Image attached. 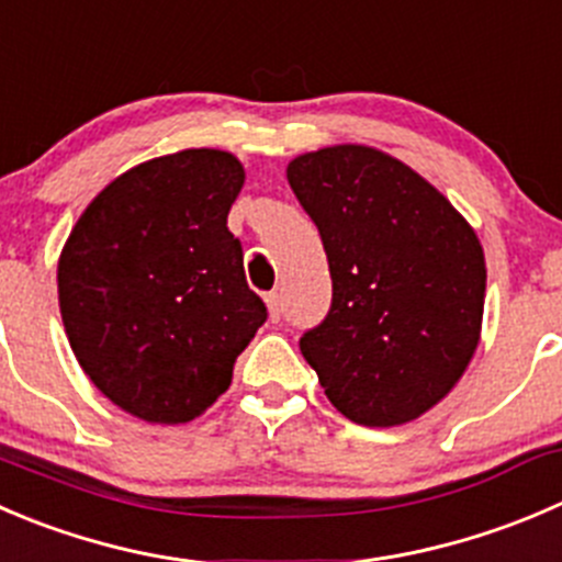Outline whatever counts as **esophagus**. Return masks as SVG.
<instances>
[{
  "label": "esophagus",
  "instance_id": "obj_1",
  "mask_svg": "<svg viewBox=\"0 0 562 562\" xmlns=\"http://www.w3.org/2000/svg\"><path fill=\"white\" fill-rule=\"evenodd\" d=\"M266 304H269L271 321H280V315H282V296H280V293H277V291L266 293Z\"/></svg>",
  "mask_w": 562,
  "mask_h": 562
}]
</instances>
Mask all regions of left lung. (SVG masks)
Wrapping results in <instances>:
<instances>
[{"label": "left lung", "instance_id": "8db88e82", "mask_svg": "<svg viewBox=\"0 0 562 562\" xmlns=\"http://www.w3.org/2000/svg\"><path fill=\"white\" fill-rule=\"evenodd\" d=\"M288 183L331 274L329 313L299 348L351 423L403 426L442 401L475 353L481 241L445 194L381 150L304 154L288 165Z\"/></svg>", "mask_w": 562, "mask_h": 562}]
</instances>
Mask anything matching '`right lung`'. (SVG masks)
<instances>
[{
    "instance_id": "right-lung-1",
    "label": "right lung",
    "mask_w": 562,
    "mask_h": 562,
    "mask_svg": "<svg viewBox=\"0 0 562 562\" xmlns=\"http://www.w3.org/2000/svg\"><path fill=\"white\" fill-rule=\"evenodd\" d=\"M244 167L194 148L114 178L59 255V313L76 359L112 403L189 423L231 386L266 321L227 214Z\"/></svg>"
}]
</instances>
